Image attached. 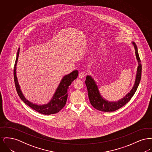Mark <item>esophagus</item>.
Returning <instances> with one entry per match:
<instances>
[{"label":"esophagus","instance_id":"esophagus-1","mask_svg":"<svg viewBox=\"0 0 152 152\" xmlns=\"http://www.w3.org/2000/svg\"><path fill=\"white\" fill-rule=\"evenodd\" d=\"M85 76H86V74L84 72H80L79 74V78H81V79L84 78Z\"/></svg>","mask_w":152,"mask_h":152}]
</instances>
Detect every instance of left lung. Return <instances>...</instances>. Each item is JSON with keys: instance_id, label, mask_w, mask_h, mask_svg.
<instances>
[{"instance_id": "obj_1", "label": "left lung", "mask_w": 152, "mask_h": 152, "mask_svg": "<svg viewBox=\"0 0 152 152\" xmlns=\"http://www.w3.org/2000/svg\"><path fill=\"white\" fill-rule=\"evenodd\" d=\"M132 44L134 46L135 50V53L136 58L138 63L137 73L136 76V80L130 92L126 94V96L117 101H109L101 96L99 92L98 87L95 82L94 79L89 75L86 77V84L88 90V97L89 99L91 105L94 108L102 111V112H113L118 109L121 108L124 105H125L127 102L130 101L131 98L135 94L137 91L138 85L140 84L141 78V71L142 65L141 63V60L139 57L138 53L137 47L134 42H132Z\"/></svg>"}]
</instances>
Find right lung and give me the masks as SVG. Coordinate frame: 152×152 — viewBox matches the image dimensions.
I'll use <instances>...</instances> for the list:
<instances>
[{
	"instance_id": "add662e5",
	"label": "right lung",
	"mask_w": 152,
	"mask_h": 152,
	"mask_svg": "<svg viewBox=\"0 0 152 152\" xmlns=\"http://www.w3.org/2000/svg\"><path fill=\"white\" fill-rule=\"evenodd\" d=\"M20 48L18 49L17 55L16 58V61L15 63L14 69V77L15 84L17 93L21 99L22 101L25 104H26L29 107L36 110L37 112L46 115H50L52 114H55L58 112L60 110L65 106L66 101L68 97V89L69 86L71 84L73 80L77 77L79 72L77 70L73 71L68 75L64 76L61 80L59 86L56 90V92L53 94L52 99L47 104L44 105H37L34 104L31 102L27 100L23 94H22V91L19 86V83L16 77V64L18 63L19 55Z\"/></svg>"
}]
</instances>
